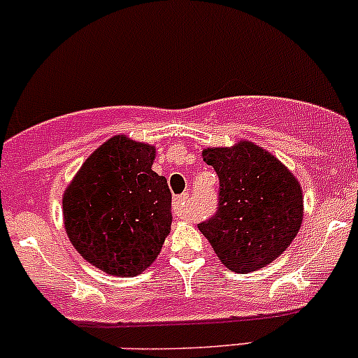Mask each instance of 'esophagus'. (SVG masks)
I'll use <instances>...</instances> for the list:
<instances>
[{"mask_svg":"<svg viewBox=\"0 0 358 358\" xmlns=\"http://www.w3.org/2000/svg\"><path fill=\"white\" fill-rule=\"evenodd\" d=\"M190 194H182V196L175 197L173 199V215L178 216V218H185L187 216V202H189Z\"/></svg>","mask_w":358,"mask_h":358,"instance_id":"34e87169","label":"esophagus"}]
</instances>
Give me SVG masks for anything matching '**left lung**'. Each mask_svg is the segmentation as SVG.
Segmentation results:
<instances>
[{
  "label": "left lung",
  "mask_w": 358,
  "mask_h": 358,
  "mask_svg": "<svg viewBox=\"0 0 358 358\" xmlns=\"http://www.w3.org/2000/svg\"><path fill=\"white\" fill-rule=\"evenodd\" d=\"M220 178L218 208L199 230L227 268L255 272L282 255L303 220L301 187L279 159L251 142L202 152Z\"/></svg>",
  "instance_id": "8db88e82"
}]
</instances>
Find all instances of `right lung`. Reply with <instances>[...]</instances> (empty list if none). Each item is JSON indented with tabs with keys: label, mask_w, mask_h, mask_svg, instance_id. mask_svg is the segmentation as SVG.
Returning <instances> with one entry per match:
<instances>
[{
	"label": "right lung",
	"mask_w": 358,
	"mask_h": 358,
	"mask_svg": "<svg viewBox=\"0 0 358 358\" xmlns=\"http://www.w3.org/2000/svg\"><path fill=\"white\" fill-rule=\"evenodd\" d=\"M156 149L114 136L64 194V223L79 255L106 273L131 277L152 265L171 227V192L152 171Z\"/></svg>",
	"instance_id": "1"
}]
</instances>
